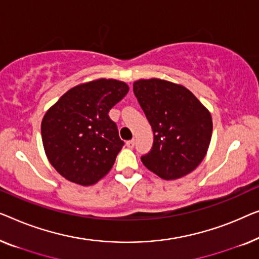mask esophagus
<instances>
[{"label":"esophagus","instance_id":"obj_1","mask_svg":"<svg viewBox=\"0 0 259 259\" xmlns=\"http://www.w3.org/2000/svg\"><path fill=\"white\" fill-rule=\"evenodd\" d=\"M125 144H126V147H128L129 149H133L135 147V140H130V141L126 142Z\"/></svg>","mask_w":259,"mask_h":259}]
</instances>
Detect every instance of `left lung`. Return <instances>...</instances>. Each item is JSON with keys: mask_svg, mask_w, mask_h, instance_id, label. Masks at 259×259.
<instances>
[{"mask_svg": "<svg viewBox=\"0 0 259 259\" xmlns=\"http://www.w3.org/2000/svg\"><path fill=\"white\" fill-rule=\"evenodd\" d=\"M134 94L154 131V144L142 163L166 181L194 171L209 149L210 111L190 90L165 79H138Z\"/></svg>", "mask_w": 259, "mask_h": 259, "instance_id": "obj_1", "label": "left lung"}]
</instances>
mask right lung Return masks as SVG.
<instances>
[{
  "label": "right lung",
  "mask_w": 259,
  "mask_h": 259,
  "mask_svg": "<svg viewBox=\"0 0 259 259\" xmlns=\"http://www.w3.org/2000/svg\"><path fill=\"white\" fill-rule=\"evenodd\" d=\"M129 92L126 83L100 78L68 90L42 119L50 164L72 183L93 185L114 165L124 144L109 110Z\"/></svg>",
  "instance_id": "right-lung-1"
}]
</instances>
